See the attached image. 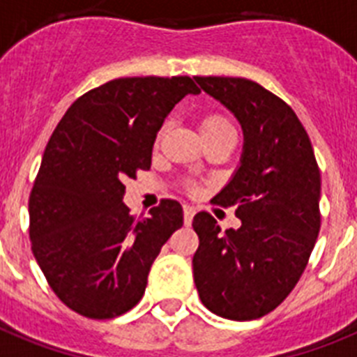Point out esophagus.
<instances>
[{
	"label": "esophagus",
	"instance_id": "esophagus-1",
	"mask_svg": "<svg viewBox=\"0 0 357 357\" xmlns=\"http://www.w3.org/2000/svg\"><path fill=\"white\" fill-rule=\"evenodd\" d=\"M193 215H195V210H193L191 206L185 204L184 206V222H185V225H191V220H193Z\"/></svg>",
	"mask_w": 357,
	"mask_h": 357
}]
</instances>
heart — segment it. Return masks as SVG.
Listing matches in <instances>:
<instances>
[{
  "instance_id": "1",
  "label": "heart",
  "mask_w": 357,
  "mask_h": 357,
  "mask_svg": "<svg viewBox=\"0 0 357 357\" xmlns=\"http://www.w3.org/2000/svg\"><path fill=\"white\" fill-rule=\"evenodd\" d=\"M231 126H229L228 120L225 119V116H220V114H208V116H204L202 119V122H200V131H217V129H229ZM162 132H158V138L162 137Z\"/></svg>"
}]
</instances>
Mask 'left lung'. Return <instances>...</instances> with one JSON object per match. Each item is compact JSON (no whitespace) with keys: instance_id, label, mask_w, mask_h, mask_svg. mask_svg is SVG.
<instances>
[{"instance_id":"obj_1","label":"left lung","mask_w":357,"mask_h":357,"mask_svg":"<svg viewBox=\"0 0 357 357\" xmlns=\"http://www.w3.org/2000/svg\"><path fill=\"white\" fill-rule=\"evenodd\" d=\"M244 135L241 166L213 197L237 204V229L220 231L208 211L193 217V278L210 312L234 321L266 316L288 297L321 228V173L310 138L287 102L246 78L195 76Z\"/></svg>"}]
</instances>
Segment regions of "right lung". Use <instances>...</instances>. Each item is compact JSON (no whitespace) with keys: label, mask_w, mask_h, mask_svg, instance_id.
I'll return each instance as SVG.
<instances>
[{"label":"right lung","mask_w":357,"mask_h":357,"mask_svg":"<svg viewBox=\"0 0 357 357\" xmlns=\"http://www.w3.org/2000/svg\"><path fill=\"white\" fill-rule=\"evenodd\" d=\"M199 93L190 76L111 79L82 94L56 126L29 197V235L49 287L79 316L131 310L153 261L184 222L173 199L135 219L122 202L123 181L151 167L166 116Z\"/></svg>","instance_id":"1"}]
</instances>
